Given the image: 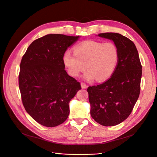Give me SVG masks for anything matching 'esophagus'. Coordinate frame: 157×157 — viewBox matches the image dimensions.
Returning a JSON list of instances; mask_svg holds the SVG:
<instances>
[{"label": "esophagus", "instance_id": "obj_1", "mask_svg": "<svg viewBox=\"0 0 157 157\" xmlns=\"http://www.w3.org/2000/svg\"><path fill=\"white\" fill-rule=\"evenodd\" d=\"M81 86L82 88H87V87H88V86L85 83H81Z\"/></svg>", "mask_w": 157, "mask_h": 157}]
</instances>
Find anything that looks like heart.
I'll use <instances>...</instances> for the list:
<instances>
[{
  "instance_id": "1",
  "label": "heart",
  "mask_w": 157,
  "mask_h": 157,
  "mask_svg": "<svg viewBox=\"0 0 157 157\" xmlns=\"http://www.w3.org/2000/svg\"><path fill=\"white\" fill-rule=\"evenodd\" d=\"M74 53L65 51L63 62L71 76L78 77L81 72L88 71L84 78L86 81H104L113 74L119 60L118 47L111 42L95 40L83 41L74 47Z\"/></svg>"
}]
</instances>
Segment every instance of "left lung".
<instances>
[{
  "mask_svg": "<svg viewBox=\"0 0 157 157\" xmlns=\"http://www.w3.org/2000/svg\"><path fill=\"white\" fill-rule=\"evenodd\" d=\"M98 36L113 41L118 49L119 60L108 80L88 88L90 114L103 126H114L128 117L138 99L142 65L137 49L128 38L113 32Z\"/></svg>",
  "mask_w": 157,
  "mask_h": 157,
  "instance_id": "1",
  "label": "left lung"
}]
</instances>
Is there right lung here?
Segmentation results:
<instances>
[{
	"label": "right lung",
	"mask_w": 157,
	"mask_h": 157,
	"mask_svg": "<svg viewBox=\"0 0 157 157\" xmlns=\"http://www.w3.org/2000/svg\"><path fill=\"white\" fill-rule=\"evenodd\" d=\"M79 36L48 34L30 44L20 63L19 88L25 109L39 124L53 127L69 117L81 85L65 70L63 55Z\"/></svg>",
	"instance_id": "right-lung-1"
}]
</instances>
